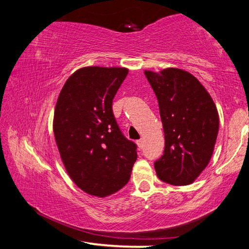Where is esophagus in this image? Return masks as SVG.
<instances>
[{
  "instance_id": "1",
  "label": "esophagus",
  "mask_w": 249,
  "mask_h": 249,
  "mask_svg": "<svg viewBox=\"0 0 249 249\" xmlns=\"http://www.w3.org/2000/svg\"><path fill=\"white\" fill-rule=\"evenodd\" d=\"M136 144H137V146H138V148L142 149V146H144V141H142V140L137 141V142H136Z\"/></svg>"
}]
</instances>
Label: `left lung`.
Instances as JSON below:
<instances>
[{"instance_id": "8db88e82", "label": "left lung", "mask_w": 249, "mask_h": 249, "mask_svg": "<svg viewBox=\"0 0 249 249\" xmlns=\"http://www.w3.org/2000/svg\"><path fill=\"white\" fill-rule=\"evenodd\" d=\"M144 73L158 100L165 150L155 162L160 180L195 182L212 157L220 119L213 99L195 75L179 68Z\"/></svg>"}]
</instances>
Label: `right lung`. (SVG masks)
<instances>
[{
  "mask_svg": "<svg viewBox=\"0 0 249 249\" xmlns=\"http://www.w3.org/2000/svg\"><path fill=\"white\" fill-rule=\"evenodd\" d=\"M128 73L123 67H83L59 93L53 134L62 163L78 188L105 197L128 182L136 145L122 135L112 102Z\"/></svg>",
  "mask_w": 249,
  "mask_h": 249,
  "instance_id": "1",
  "label": "right lung"
}]
</instances>
